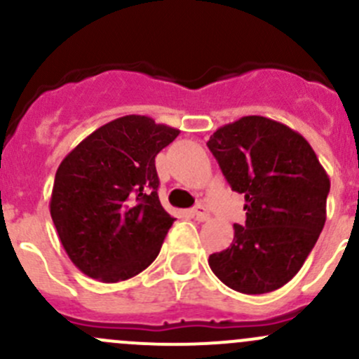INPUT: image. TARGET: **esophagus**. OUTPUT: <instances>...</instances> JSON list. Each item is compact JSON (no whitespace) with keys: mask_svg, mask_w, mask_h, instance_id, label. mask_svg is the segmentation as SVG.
<instances>
[{"mask_svg":"<svg viewBox=\"0 0 359 359\" xmlns=\"http://www.w3.org/2000/svg\"><path fill=\"white\" fill-rule=\"evenodd\" d=\"M193 215H194V219L200 220V222H203V220H208V219H210V212L205 208V206H201V205L196 206V208L193 210Z\"/></svg>","mask_w":359,"mask_h":359,"instance_id":"1","label":"esophagus"}]
</instances>
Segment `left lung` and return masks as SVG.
I'll return each instance as SVG.
<instances>
[{
	"label": "left lung",
	"instance_id": "left-lung-1",
	"mask_svg": "<svg viewBox=\"0 0 359 359\" xmlns=\"http://www.w3.org/2000/svg\"><path fill=\"white\" fill-rule=\"evenodd\" d=\"M231 189L245 194L247 220L210 269L233 290L260 295L299 273L327 220L330 179L306 139L283 123L245 116L210 137Z\"/></svg>",
	"mask_w": 359,
	"mask_h": 359
}]
</instances>
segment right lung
<instances>
[{
	"label": "right lung",
	"instance_id": "right-lung-1",
	"mask_svg": "<svg viewBox=\"0 0 359 359\" xmlns=\"http://www.w3.org/2000/svg\"><path fill=\"white\" fill-rule=\"evenodd\" d=\"M177 135L147 116H123L62 159L50 215L69 259L86 276L118 283L158 257L175 219L159 203L154 158Z\"/></svg>",
	"mask_w": 359,
	"mask_h": 359
}]
</instances>
